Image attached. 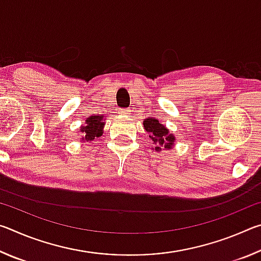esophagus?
I'll list each match as a JSON object with an SVG mask.
<instances>
[{"label":"esophagus","mask_w":261,"mask_h":261,"mask_svg":"<svg viewBox=\"0 0 261 261\" xmlns=\"http://www.w3.org/2000/svg\"><path fill=\"white\" fill-rule=\"evenodd\" d=\"M120 113L122 115H124V116H126V115H129L131 113V109L130 108H123L120 110Z\"/></svg>","instance_id":"34e87169"}]
</instances>
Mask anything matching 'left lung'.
<instances>
[{"label":"left lung","mask_w":261,"mask_h":261,"mask_svg":"<svg viewBox=\"0 0 261 261\" xmlns=\"http://www.w3.org/2000/svg\"><path fill=\"white\" fill-rule=\"evenodd\" d=\"M144 127L149 135V138L155 144H159V146L155 147L158 151H161L160 146H165V148H170L171 145L174 144L175 137L173 134H169L168 129L165 125L159 123L155 118H147L144 121Z\"/></svg>","instance_id":"1"}]
</instances>
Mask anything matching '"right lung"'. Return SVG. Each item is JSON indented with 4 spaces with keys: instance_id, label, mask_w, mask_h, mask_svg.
I'll return each instance as SVG.
<instances>
[{
    "instance_id": "obj_1",
    "label": "right lung",
    "mask_w": 261,
    "mask_h": 261,
    "mask_svg": "<svg viewBox=\"0 0 261 261\" xmlns=\"http://www.w3.org/2000/svg\"><path fill=\"white\" fill-rule=\"evenodd\" d=\"M103 118L101 116H91L86 120V124L81 127V132H83V139L87 141L93 140L95 137L102 135V129L105 123Z\"/></svg>"
}]
</instances>
